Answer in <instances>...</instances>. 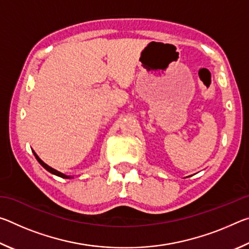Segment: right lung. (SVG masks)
<instances>
[{"label": "right lung", "mask_w": 249, "mask_h": 249, "mask_svg": "<svg viewBox=\"0 0 249 249\" xmlns=\"http://www.w3.org/2000/svg\"><path fill=\"white\" fill-rule=\"evenodd\" d=\"M33 153H34V156H35L36 157V159H37V161H38L41 166H43L46 170L47 171H49L50 174H53V175H56V176H58V177H61V178H67V179H70L71 177H69V176H66V175H64V174H61V172H59V171H57L56 169H53V168H52V167H49L48 165H46V163L43 161V160H41L38 156L36 155V153L35 151L33 150Z\"/></svg>", "instance_id": "obj_1"}]
</instances>
